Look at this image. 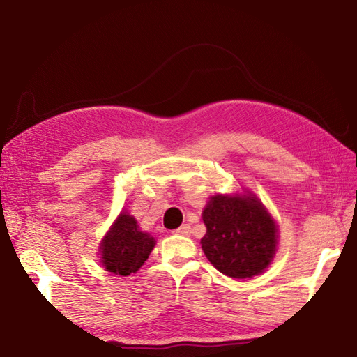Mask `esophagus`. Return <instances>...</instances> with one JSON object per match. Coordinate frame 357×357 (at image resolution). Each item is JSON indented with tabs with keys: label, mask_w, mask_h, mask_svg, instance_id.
<instances>
[{
	"label": "esophagus",
	"mask_w": 357,
	"mask_h": 357,
	"mask_svg": "<svg viewBox=\"0 0 357 357\" xmlns=\"http://www.w3.org/2000/svg\"><path fill=\"white\" fill-rule=\"evenodd\" d=\"M174 233H176V234H183V236H188V234H190V225H188V224H183V225L179 227V229L174 230Z\"/></svg>",
	"instance_id": "esophagus-1"
}]
</instances>
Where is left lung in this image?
<instances>
[{
    "instance_id": "left-lung-1",
    "label": "left lung",
    "mask_w": 357,
    "mask_h": 357,
    "mask_svg": "<svg viewBox=\"0 0 357 357\" xmlns=\"http://www.w3.org/2000/svg\"><path fill=\"white\" fill-rule=\"evenodd\" d=\"M202 221L207 229L202 250L222 275L244 279L268 267L276 252L278 229L253 196L218 195L204 208Z\"/></svg>"
}]
</instances>
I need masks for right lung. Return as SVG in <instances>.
Listing matches in <instances>:
<instances>
[{"mask_svg": "<svg viewBox=\"0 0 357 357\" xmlns=\"http://www.w3.org/2000/svg\"><path fill=\"white\" fill-rule=\"evenodd\" d=\"M153 247L155 239L139 231L136 219L121 213L102 241V265L115 275L128 276L141 268Z\"/></svg>", "mask_w": 357, "mask_h": 357, "instance_id": "obj_1", "label": "right lung"}]
</instances>
